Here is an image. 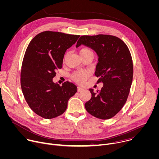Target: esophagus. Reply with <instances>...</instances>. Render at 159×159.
I'll return each mask as SVG.
<instances>
[{
    "label": "esophagus",
    "mask_w": 159,
    "mask_h": 159,
    "mask_svg": "<svg viewBox=\"0 0 159 159\" xmlns=\"http://www.w3.org/2000/svg\"><path fill=\"white\" fill-rule=\"evenodd\" d=\"M84 90V89L82 88V87H77V90H78V92H80V91H82V90Z\"/></svg>",
    "instance_id": "esophagus-1"
}]
</instances>
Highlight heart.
Instances as JSON below:
<instances>
[{
	"label": "heart",
	"mask_w": 159,
	"mask_h": 159,
	"mask_svg": "<svg viewBox=\"0 0 159 159\" xmlns=\"http://www.w3.org/2000/svg\"><path fill=\"white\" fill-rule=\"evenodd\" d=\"M79 54L81 57L87 56L89 54L93 55L92 51L88 48H83L80 50ZM89 74L87 72L85 71H79L75 72L71 75V78L73 80H74L75 82L79 84H82L88 77H89Z\"/></svg>",
	"instance_id": "heart-1"
}]
</instances>
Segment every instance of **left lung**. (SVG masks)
<instances>
[{
  "instance_id": "obj_1",
  "label": "left lung",
  "mask_w": 159,
  "mask_h": 159,
  "mask_svg": "<svg viewBox=\"0 0 159 159\" xmlns=\"http://www.w3.org/2000/svg\"><path fill=\"white\" fill-rule=\"evenodd\" d=\"M85 45L93 50L98 57L95 75L102 82L97 93L90 89L91 98L85 103L87 111L100 119L115 116L127 101L133 79V63L127 45L110 35H83L76 47Z\"/></svg>"
}]
</instances>
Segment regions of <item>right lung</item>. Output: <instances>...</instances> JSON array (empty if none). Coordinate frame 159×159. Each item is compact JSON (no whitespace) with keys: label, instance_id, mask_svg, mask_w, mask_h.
Wrapping results in <instances>:
<instances>
[{"label":"right lung","instance_id":"1","mask_svg":"<svg viewBox=\"0 0 159 159\" xmlns=\"http://www.w3.org/2000/svg\"><path fill=\"white\" fill-rule=\"evenodd\" d=\"M80 35L45 31L29 43L23 59L20 84L30 108L47 119L62 115L67 102L77 91L74 84L66 82L60 86L53 82L56 70L62 67L65 53Z\"/></svg>","mask_w":159,"mask_h":159}]
</instances>
